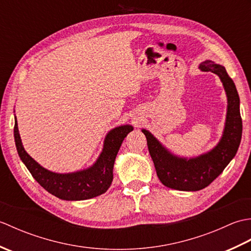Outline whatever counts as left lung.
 <instances>
[{
	"instance_id": "8db88e82",
	"label": "left lung",
	"mask_w": 251,
	"mask_h": 251,
	"mask_svg": "<svg viewBox=\"0 0 251 251\" xmlns=\"http://www.w3.org/2000/svg\"><path fill=\"white\" fill-rule=\"evenodd\" d=\"M200 69L217 74L226 93V120L219 143L211 151L197 157H178L164 148L150 131L142 129L158 179L167 188L179 191H200L209 185L235 156L242 140L239 97L233 79L228 76L225 67L211 60L201 62Z\"/></svg>"
}]
</instances>
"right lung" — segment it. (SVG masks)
<instances>
[{"mask_svg": "<svg viewBox=\"0 0 251 251\" xmlns=\"http://www.w3.org/2000/svg\"><path fill=\"white\" fill-rule=\"evenodd\" d=\"M132 130V126L123 125L106 135L102 152L92 167L71 174H57L42 167L28 153L21 143L17 121L15 117L14 137L16 148L24 162L40 185L60 200L84 201L103 194L113 180V166L124 138Z\"/></svg>", "mask_w": 251, "mask_h": 251, "instance_id": "add662e5", "label": "right lung"}]
</instances>
